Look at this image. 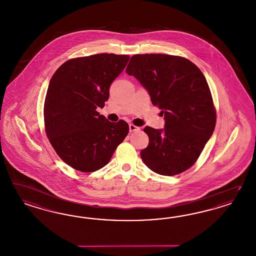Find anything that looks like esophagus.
Instances as JSON below:
<instances>
[{"label":"esophagus","mask_w":256,"mask_h":256,"mask_svg":"<svg viewBox=\"0 0 256 256\" xmlns=\"http://www.w3.org/2000/svg\"><path fill=\"white\" fill-rule=\"evenodd\" d=\"M140 127H138L134 124H129V131L130 132H136V131H140Z\"/></svg>","instance_id":"34e87169"}]
</instances>
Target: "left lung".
<instances>
[{
  "mask_svg": "<svg viewBox=\"0 0 256 256\" xmlns=\"http://www.w3.org/2000/svg\"><path fill=\"white\" fill-rule=\"evenodd\" d=\"M164 114L165 128L146 126L144 164L156 174L174 176L197 161L216 126V110L206 79L186 58L162 54L132 56L126 68Z\"/></svg>",
  "mask_w": 256,
  "mask_h": 256,
  "instance_id": "left-lung-1",
  "label": "left lung"
}]
</instances>
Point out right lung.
Returning <instances> with one entry per match:
<instances>
[{"instance_id": "add662e5", "label": "right lung", "mask_w": 256, "mask_h": 256, "mask_svg": "<svg viewBox=\"0 0 256 256\" xmlns=\"http://www.w3.org/2000/svg\"><path fill=\"white\" fill-rule=\"evenodd\" d=\"M129 56L99 54L68 60L50 81L44 122L50 143L68 166L93 172L108 165L129 125L110 122L96 111L104 106L109 88Z\"/></svg>"}]
</instances>
